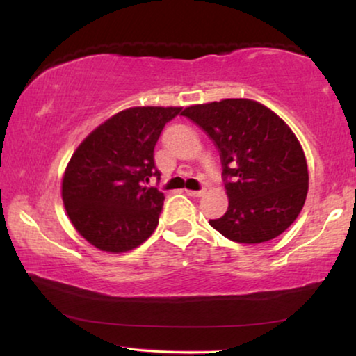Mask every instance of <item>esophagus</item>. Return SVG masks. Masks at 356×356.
<instances>
[{
    "instance_id": "34e87169",
    "label": "esophagus",
    "mask_w": 356,
    "mask_h": 356,
    "mask_svg": "<svg viewBox=\"0 0 356 356\" xmlns=\"http://www.w3.org/2000/svg\"><path fill=\"white\" fill-rule=\"evenodd\" d=\"M184 193H186L188 196H191V197H199V196H202V194H204L202 189H199V191H193V189H184Z\"/></svg>"
}]
</instances>
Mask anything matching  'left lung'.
Returning <instances> with one entry per match:
<instances>
[{"mask_svg":"<svg viewBox=\"0 0 356 356\" xmlns=\"http://www.w3.org/2000/svg\"><path fill=\"white\" fill-rule=\"evenodd\" d=\"M181 115L201 126L220 152L228 209L209 223L245 245L284 233L303 209L309 181L305 152L290 126L250 99L191 105Z\"/></svg>","mask_w":356,"mask_h":356,"instance_id":"obj_1","label":"left lung"}]
</instances>
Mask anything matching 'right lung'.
<instances>
[{"instance_id":"obj_1","label":"right lung","mask_w":356,"mask_h":356,"mask_svg":"<svg viewBox=\"0 0 356 356\" xmlns=\"http://www.w3.org/2000/svg\"><path fill=\"white\" fill-rule=\"evenodd\" d=\"M181 106H133L92 131L63 175L61 197L82 238L105 252L134 250L152 235L163 193L147 188L159 177L154 147Z\"/></svg>"}]
</instances>
